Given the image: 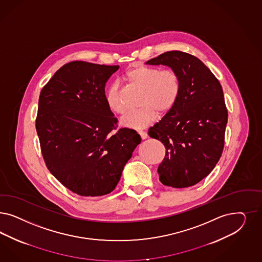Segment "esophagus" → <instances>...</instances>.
I'll list each match as a JSON object with an SVG mask.
<instances>
[{
  "instance_id": "obj_1",
  "label": "esophagus",
  "mask_w": 262,
  "mask_h": 262,
  "mask_svg": "<svg viewBox=\"0 0 262 262\" xmlns=\"http://www.w3.org/2000/svg\"><path fill=\"white\" fill-rule=\"evenodd\" d=\"M139 134L141 136L142 140H145L147 138V133L146 132H139Z\"/></svg>"
}]
</instances>
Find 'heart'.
Returning a JSON list of instances; mask_svg holds the SVG:
<instances>
[{"instance_id": "b5f03b06", "label": "heart", "mask_w": 262, "mask_h": 262, "mask_svg": "<svg viewBox=\"0 0 262 262\" xmlns=\"http://www.w3.org/2000/svg\"><path fill=\"white\" fill-rule=\"evenodd\" d=\"M127 80L137 88L144 90L141 107L143 109L131 112L121 118L122 126L133 130H143L151 125L158 114H168L177 104L181 90V82L177 72L170 69L146 66H135L125 74ZM105 101L113 113L122 115L125 112L121 93L117 83L111 84L105 93Z\"/></svg>"}]
</instances>
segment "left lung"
Listing matches in <instances>:
<instances>
[{"instance_id":"left-lung-1","label":"left lung","mask_w":262,"mask_h":262,"mask_svg":"<svg viewBox=\"0 0 262 262\" xmlns=\"http://www.w3.org/2000/svg\"><path fill=\"white\" fill-rule=\"evenodd\" d=\"M146 64L167 66L181 82L174 107L148 130L166 148L160 181L172 188L194 185L211 172L224 149L228 110L222 85L201 59L181 51L166 52Z\"/></svg>"}]
</instances>
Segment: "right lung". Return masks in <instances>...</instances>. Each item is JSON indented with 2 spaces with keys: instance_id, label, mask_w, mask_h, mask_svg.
Wrapping results in <instances>:
<instances>
[{
  "instance_id": "right-lung-1",
  "label": "right lung",
  "mask_w": 262,
  "mask_h": 262,
  "mask_svg": "<svg viewBox=\"0 0 262 262\" xmlns=\"http://www.w3.org/2000/svg\"><path fill=\"white\" fill-rule=\"evenodd\" d=\"M118 66L75 60L43 86L35 119L43 159L51 173L83 196L110 194L141 137L117 129L105 101V84Z\"/></svg>"
}]
</instances>
